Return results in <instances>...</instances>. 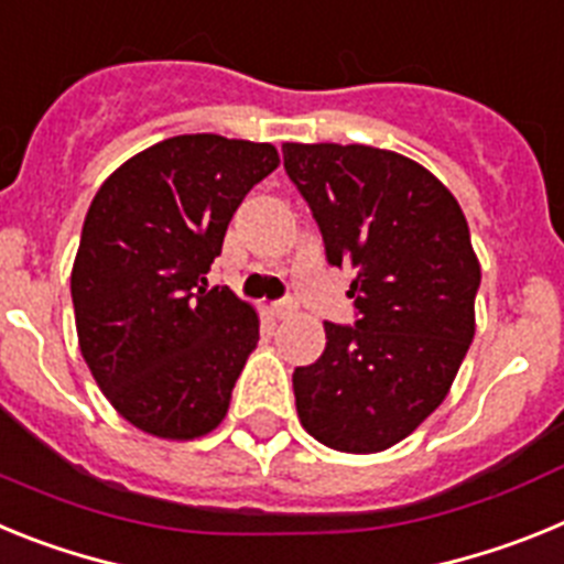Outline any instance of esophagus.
Here are the masks:
<instances>
[{"instance_id": "34e87169", "label": "esophagus", "mask_w": 564, "mask_h": 564, "mask_svg": "<svg viewBox=\"0 0 564 564\" xmlns=\"http://www.w3.org/2000/svg\"><path fill=\"white\" fill-rule=\"evenodd\" d=\"M273 313H276V318H288L291 313H296V302L293 299H279V302H273Z\"/></svg>"}]
</instances>
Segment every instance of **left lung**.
<instances>
[{
    "mask_svg": "<svg viewBox=\"0 0 564 564\" xmlns=\"http://www.w3.org/2000/svg\"><path fill=\"white\" fill-rule=\"evenodd\" d=\"M330 265L356 271V327L325 322V352L296 367L307 435L376 455L449 395L475 338L480 262L455 194L430 169L364 143H282Z\"/></svg>",
    "mask_w": 564,
    "mask_h": 564,
    "instance_id": "obj_1",
    "label": "left lung"
}]
</instances>
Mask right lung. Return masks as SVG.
Returning <instances> with one entry per match:
<instances>
[{
	"label": "right lung",
	"instance_id": "add662e5",
	"mask_svg": "<svg viewBox=\"0 0 564 564\" xmlns=\"http://www.w3.org/2000/svg\"><path fill=\"white\" fill-rule=\"evenodd\" d=\"M279 166L271 143L177 134L115 169L69 273L78 347L115 412L163 441L223 423L259 313L208 288L234 212Z\"/></svg>",
	"mask_w": 564,
	"mask_h": 564
}]
</instances>
